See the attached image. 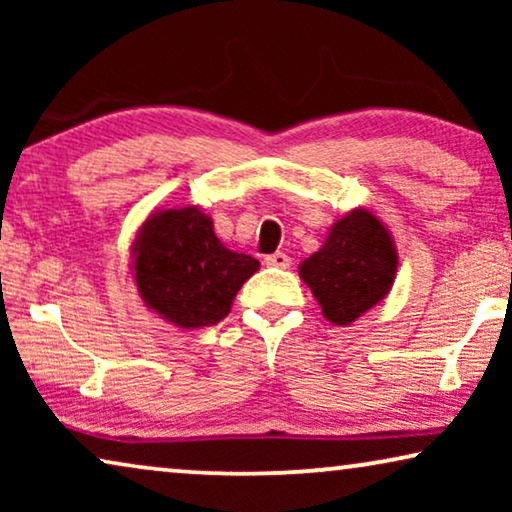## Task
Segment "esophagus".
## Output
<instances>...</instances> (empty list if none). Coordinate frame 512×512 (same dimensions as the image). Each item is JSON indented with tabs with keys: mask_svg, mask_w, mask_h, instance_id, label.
<instances>
[{
	"mask_svg": "<svg viewBox=\"0 0 512 512\" xmlns=\"http://www.w3.org/2000/svg\"><path fill=\"white\" fill-rule=\"evenodd\" d=\"M265 265H270V268H291V258L284 254V251H277V254H270L265 256Z\"/></svg>",
	"mask_w": 512,
	"mask_h": 512,
	"instance_id": "esophagus-1",
	"label": "esophagus"
}]
</instances>
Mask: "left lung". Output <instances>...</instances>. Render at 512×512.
<instances>
[{
	"mask_svg": "<svg viewBox=\"0 0 512 512\" xmlns=\"http://www.w3.org/2000/svg\"><path fill=\"white\" fill-rule=\"evenodd\" d=\"M396 249L387 228L366 209L338 221L324 247L300 265V277L328 321L347 326L387 296L396 275Z\"/></svg>",
	"mask_w": 512,
	"mask_h": 512,
	"instance_id": "left-lung-1",
	"label": "left lung"
}]
</instances>
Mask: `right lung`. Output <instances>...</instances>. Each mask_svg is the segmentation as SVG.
<instances>
[{
  "label": "right lung",
  "instance_id": "right-lung-1",
  "mask_svg": "<svg viewBox=\"0 0 512 512\" xmlns=\"http://www.w3.org/2000/svg\"><path fill=\"white\" fill-rule=\"evenodd\" d=\"M132 251L144 303L181 328L226 319L240 286L258 270L256 258L223 247L198 207L153 214Z\"/></svg>",
  "mask_w": 512,
  "mask_h": 512
}]
</instances>
